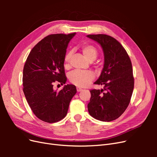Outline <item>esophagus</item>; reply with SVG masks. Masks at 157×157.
I'll return each instance as SVG.
<instances>
[{
  "label": "esophagus",
  "mask_w": 157,
  "mask_h": 157,
  "mask_svg": "<svg viewBox=\"0 0 157 157\" xmlns=\"http://www.w3.org/2000/svg\"><path fill=\"white\" fill-rule=\"evenodd\" d=\"M82 90V89L81 88H78V87H77V91L78 92H80Z\"/></svg>",
  "instance_id": "esophagus-1"
}]
</instances>
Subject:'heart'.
Segmentation results:
<instances>
[{
    "label": "heart",
    "mask_w": 157,
    "mask_h": 157,
    "mask_svg": "<svg viewBox=\"0 0 157 157\" xmlns=\"http://www.w3.org/2000/svg\"><path fill=\"white\" fill-rule=\"evenodd\" d=\"M82 52L84 58L89 61H92L96 58L98 50L96 47L92 44H85L82 47ZM71 52H67L64 58L65 66L69 65ZM95 78L92 71H74L69 75V80L71 83L78 87H86L90 84Z\"/></svg>",
    "instance_id": "b5f03b06"
}]
</instances>
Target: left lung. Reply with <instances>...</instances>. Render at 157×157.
Instances as JSON below:
<instances>
[{
    "label": "left lung",
    "instance_id": "left-lung-1",
    "mask_svg": "<svg viewBox=\"0 0 157 157\" xmlns=\"http://www.w3.org/2000/svg\"><path fill=\"white\" fill-rule=\"evenodd\" d=\"M87 37L100 44L104 54L103 70L94 82L104 88L90 90L88 110L96 119L110 122L119 117L130 103L134 86L132 62L124 47L113 37L103 34Z\"/></svg>",
    "mask_w": 157,
    "mask_h": 157
}]
</instances>
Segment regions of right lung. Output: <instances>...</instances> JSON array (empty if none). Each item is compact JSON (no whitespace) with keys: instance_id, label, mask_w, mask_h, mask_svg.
<instances>
[{"instance_id":"add662e5","label":"right lung","mask_w":157,"mask_h":157,"mask_svg":"<svg viewBox=\"0 0 157 157\" xmlns=\"http://www.w3.org/2000/svg\"><path fill=\"white\" fill-rule=\"evenodd\" d=\"M76 33L52 34L37 43L28 56L23 71V90L27 101L40 120L54 123L66 116L71 99L77 93L75 85H65L57 92L54 82L65 84L64 58L69 41Z\"/></svg>"}]
</instances>
